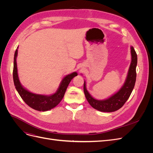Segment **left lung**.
I'll return each mask as SVG.
<instances>
[{
	"mask_svg": "<svg viewBox=\"0 0 153 153\" xmlns=\"http://www.w3.org/2000/svg\"><path fill=\"white\" fill-rule=\"evenodd\" d=\"M131 62L129 68L127 78L124 85L116 93L104 100H96L91 96L86 89L84 81V91L85 98L92 107L100 112H112L121 108L130 96L136 82L137 73L136 67L137 64V55L135 49L131 47Z\"/></svg>",
	"mask_w": 153,
	"mask_h": 153,
	"instance_id": "8db88e82",
	"label": "left lung"
}]
</instances>
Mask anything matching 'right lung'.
<instances>
[{
    "label": "right lung",
    "mask_w": 153,
    "mask_h": 153,
    "mask_svg": "<svg viewBox=\"0 0 153 153\" xmlns=\"http://www.w3.org/2000/svg\"><path fill=\"white\" fill-rule=\"evenodd\" d=\"M18 54V50L16 49L14 57V66H13V81L15 88L20 94L24 102L29 105L30 107L38 111H47L55 107L62 100L65 94L67 87L73 78L77 76L76 72H73L64 77L57 92L50 96H45L41 94H37L32 93L25 89L21 85L19 78L18 75L17 64H16V57Z\"/></svg>",
    "instance_id": "add662e5"
}]
</instances>
